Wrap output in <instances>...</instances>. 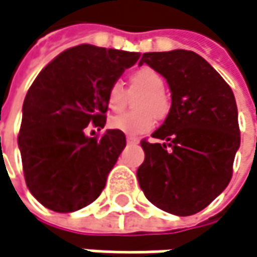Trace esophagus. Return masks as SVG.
I'll use <instances>...</instances> for the list:
<instances>
[{
  "mask_svg": "<svg viewBox=\"0 0 257 257\" xmlns=\"http://www.w3.org/2000/svg\"><path fill=\"white\" fill-rule=\"evenodd\" d=\"M127 142L128 144H139V139L135 138V136H127Z\"/></svg>",
  "mask_w": 257,
  "mask_h": 257,
  "instance_id": "esophagus-1",
  "label": "esophagus"
}]
</instances>
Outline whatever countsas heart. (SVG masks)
Masks as SVG:
<instances>
[{
	"label": "heart",
	"mask_w": 257,
	"mask_h": 257,
	"mask_svg": "<svg viewBox=\"0 0 257 257\" xmlns=\"http://www.w3.org/2000/svg\"><path fill=\"white\" fill-rule=\"evenodd\" d=\"M132 91H142L135 106L136 112L121 113L109 119V127L130 136L149 132L157 118H164L170 111V99L164 91V78L152 68L142 66L128 77ZM127 105V93L121 82H112L106 91V106L111 112H121Z\"/></svg>",
	"instance_id": "obj_1"
}]
</instances>
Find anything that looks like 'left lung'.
<instances>
[{
	"label": "left lung",
	"mask_w": 257,
	"mask_h": 257,
	"mask_svg": "<svg viewBox=\"0 0 257 257\" xmlns=\"http://www.w3.org/2000/svg\"><path fill=\"white\" fill-rule=\"evenodd\" d=\"M161 74L172 91V108L152 135L164 144L142 141L144 164L138 180L158 209L189 216L206 209L228 186L240 148L234 93L201 56L188 50L144 53L139 65Z\"/></svg>",
	"instance_id": "obj_1"
}]
</instances>
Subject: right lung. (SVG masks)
I'll return each instance as SVG.
<instances>
[{
    "instance_id": "right-lung-1",
    "label": "right lung",
    "mask_w": 257,
    "mask_h": 257,
    "mask_svg": "<svg viewBox=\"0 0 257 257\" xmlns=\"http://www.w3.org/2000/svg\"><path fill=\"white\" fill-rule=\"evenodd\" d=\"M139 53L81 44L54 57L23 102L17 144L31 194L47 209L71 213L93 203L125 148V136L106 130L88 138V124H106V91Z\"/></svg>"
}]
</instances>
